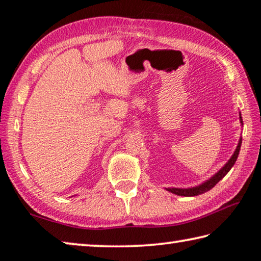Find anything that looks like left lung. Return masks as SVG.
<instances>
[{
    "label": "left lung",
    "mask_w": 261,
    "mask_h": 261,
    "mask_svg": "<svg viewBox=\"0 0 261 261\" xmlns=\"http://www.w3.org/2000/svg\"><path fill=\"white\" fill-rule=\"evenodd\" d=\"M240 120L241 123L243 124V120H242V116L240 114ZM241 145H242V138L238 141V145L235 149V152H233L232 156L229 159V161L224 165L221 169L216 173L214 176H212L210 179H207L206 182L201 183L200 185H198V187H193V188H189V189H178V188H168L166 189L167 191H169L174 194H177V196H184V197H194V196H198V194H201V193H205L207 191H210L212 188H214L216 184H218L219 180L222 179L224 176L228 174V171L231 169V167L235 165V162L238 158V154H240V149H241Z\"/></svg>",
    "instance_id": "8db88e82"
}]
</instances>
